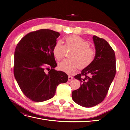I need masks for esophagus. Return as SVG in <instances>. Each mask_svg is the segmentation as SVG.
I'll use <instances>...</instances> for the list:
<instances>
[{
    "label": "esophagus",
    "instance_id": "1",
    "mask_svg": "<svg viewBox=\"0 0 130 130\" xmlns=\"http://www.w3.org/2000/svg\"><path fill=\"white\" fill-rule=\"evenodd\" d=\"M73 79V77L71 76H69V81H72Z\"/></svg>",
    "mask_w": 130,
    "mask_h": 130
}]
</instances>
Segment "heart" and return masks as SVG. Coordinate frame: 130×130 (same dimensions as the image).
<instances>
[{
  "mask_svg": "<svg viewBox=\"0 0 130 130\" xmlns=\"http://www.w3.org/2000/svg\"><path fill=\"white\" fill-rule=\"evenodd\" d=\"M90 43L77 36H70L65 38V45L60 41L55 44L53 53L58 60L63 59L66 50H72L70 59L62 61L58 64L59 70L69 74H73L78 68L83 70L91 65L94 60L95 52L90 47Z\"/></svg>",
  "mask_w": 130,
  "mask_h": 130,
  "instance_id": "1",
  "label": "heart"
}]
</instances>
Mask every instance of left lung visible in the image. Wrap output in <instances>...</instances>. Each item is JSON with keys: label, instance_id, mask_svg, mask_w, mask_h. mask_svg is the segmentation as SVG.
Segmentation results:
<instances>
[{"label": "left lung", "instance_id": "left-lung-1", "mask_svg": "<svg viewBox=\"0 0 130 130\" xmlns=\"http://www.w3.org/2000/svg\"><path fill=\"white\" fill-rule=\"evenodd\" d=\"M95 56L93 63L74 77L81 82L79 89L72 92L74 102L84 107H91L105 99L116 74L114 50L105 39L93 37Z\"/></svg>", "mask_w": 130, "mask_h": 130}]
</instances>
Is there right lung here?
<instances>
[{"mask_svg": "<svg viewBox=\"0 0 130 130\" xmlns=\"http://www.w3.org/2000/svg\"><path fill=\"white\" fill-rule=\"evenodd\" d=\"M59 36L58 32L41 29L27 34L17 44L14 76L22 92L33 101L51 99L59 84L68 80L65 72L54 69L57 65L53 49Z\"/></svg>", "mask_w": 130, "mask_h": 130, "instance_id": "add662e5", "label": "right lung"}]
</instances>
